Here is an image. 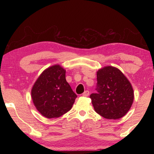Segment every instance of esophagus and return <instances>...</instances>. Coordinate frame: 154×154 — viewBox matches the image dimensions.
<instances>
[{
	"mask_svg": "<svg viewBox=\"0 0 154 154\" xmlns=\"http://www.w3.org/2000/svg\"><path fill=\"white\" fill-rule=\"evenodd\" d=\"M89 94H90V92L88 90H85L84 92L83 93V94H82V96H89Z\"/></svg>",
	"mask_w": 154,
	"mask_h": 154,
	"instance_id": "34e87169",
	"label": "esophagus"
}]
</instances>
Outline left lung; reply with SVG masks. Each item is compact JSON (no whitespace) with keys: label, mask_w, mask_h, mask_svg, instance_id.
I'll return each mask as SVG.
<instances>
[{"label":"left lung","mask_w":154,"mask_h":154,"mask_svg":"<svg viewBox=\"0 0 154 154\" xmlns=\"http://www.w3.org/2000/svg\"><path fill=\"white\" fill-rule=\"evenodd\" d=\"M96 93L90 98L95 111L103 118L118 119L127 113L134 100L132 85L117 68L106 66L97 72Z\"/></svg>","instance_id":"left-lung-1"}]
</instances>
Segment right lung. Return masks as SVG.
<instances>
[{"label":"right lung","mask_w":154,"mask_h":154,"mask_svg":"<svg viewBox=\"0 0 154 154\" xmlns=\"http://www.w3.org/2000/svg\"><path fill=\"white\" fill-rule=\"evenodd\" d=\"M59 65L45 70L34 84L31 95L37 110L47 118H59L71 110L77 96Z\"/></svg>","instance_id":"add662e5"}]
</instances>
